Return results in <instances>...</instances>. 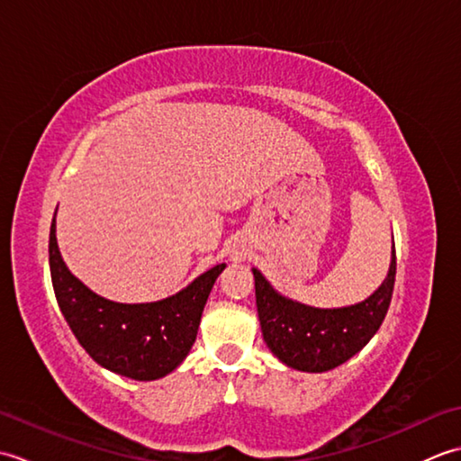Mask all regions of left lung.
<instances>
[{"instance_id": "left-lung-1", "label": "left lung", "mask_w": 461, "mask_h": 461, "mask_svg": "<svg viewBox=\"0 0 461 461\" xmlns=\"http://www.w3.org/2000/svg\"><path fill=\"white\" fill-rule=\"evenodd\" d=\"M256 303L263 340L283 365L301 372H327L355 357L376 335L393 299L396 249L393 243L390 267L380 287L365 301L348 307L319 309L293 301L273 289L259 269Z\"/></svg>"}]
</instances>
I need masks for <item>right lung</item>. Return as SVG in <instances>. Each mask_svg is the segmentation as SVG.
<instances>
[{
  "mask_svg": "<svg viewBox=\"0 0 461 461\" xmlns=\"http://www.w3.org/2000/svg\"><path fill=\"white\" fill-rule=\"evenodd\" d=\"M49 267L59 309L96 365L132 380H158L188 357L205 301L225 263L203 271L176 295L152 303H116L96 295L68 271L53 218Z\"/></svg>",
  "mask_w": 461,
  "mask_h": 461,
  "instance_id": "1",
  "label": "right lung"
}]
</instances>
